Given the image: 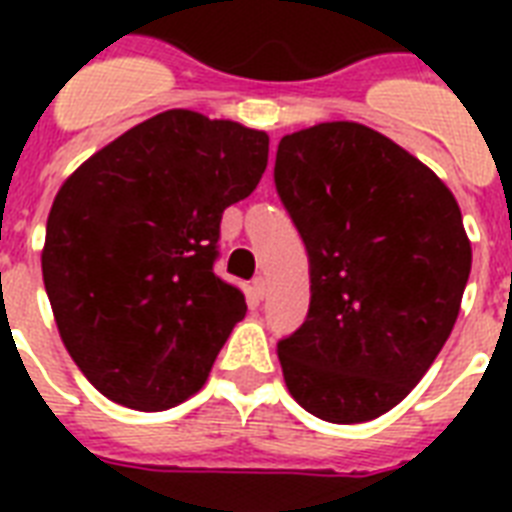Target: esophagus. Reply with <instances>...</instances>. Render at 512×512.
Segmentation results:
<instances>
[{
	"mask_svg": "<svg viewBox=\"0 0 512 512\" xmlns=\"http://www.w3.org/2000/svg\"><path fill=\"white\" fill-rule=\"evenodd\" d=\"M252 292H255V297L263 300V297L268 295V279H265V276H257V279L252 281Z\"/></svg>",
	"mask_w": 512,
	"mask_h": 512,
	"instance_id": "1",
	"label": "esophagus"
}]
</instances>
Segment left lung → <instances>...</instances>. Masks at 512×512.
Here are the masks:
<instances>
[{
	"mask_svg": "<svg viewBox=\"0 0 512 512\" xmlns=\"http://www.w3.org/2000/svg\"><path fill=\"white\" fill-rule=\"evenodd\" d=\"M273 183L311 260L308 316L279 340L289 393L319 420H374L452 335L470 276L460 207L420 159L356 122L281 138Z\"/></svg>",
	"mask_w": 512,
	"mask_h": 512,
	"instance_id": "obj_1",
	"label": "left lung"
}]
</instances>
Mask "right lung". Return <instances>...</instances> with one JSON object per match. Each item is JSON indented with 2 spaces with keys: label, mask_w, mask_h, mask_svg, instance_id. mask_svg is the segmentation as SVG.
<instances>
[{
  "label": "right lung",
  "mask_w": 512,
  "mask_h": 512,
  "mask_svg": "<svg viewBox=\"0 0 512 512\" xmlns=\"http://www.w3.org/2000/svg\"><path fill=\"white\" fill-rule=\"evenodd\" d=\"M268 135L164 111L68 177L52 201L44 289L76 366L116 404L162 412L204 385L244 292L215 273L225 207L255 191Z\"/></svg>",
  "instance_id": "obj_1"
}]
</instances>
